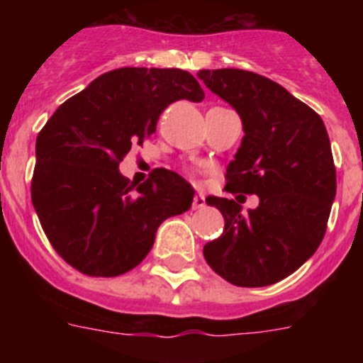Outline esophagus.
<instances>
[{"label":"esophagus","mask_w":363,"mask_h":363,"mask_svg":"<svg viewBox=\"0 0 363 363\" xmlns=\"http://www.w3.org/2000/svg\"><path fill=\"white\" fill-rule=\"evenodd\" d=\"M192 207H194V209H203V207H205V196H203V194H196V196H194V203H192Z\"/></svg>","instance_id":"obj_1"}]
</instances>
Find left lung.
Listing matches in <instances>:
<instances>
[{
    "instance_id": "left-lung-1",
    "label": "left lung",
    "mask_w": 363,
    "mask_h": 363,
    "mask_svg": "<svg viewBox=\"0 0 363 363\" xmlns=\"http://www.w3.org/2000/svg\"><path fill=\"white\" fill-rule=\"evenodd\" d=\"M205 86L238 112L245 136L227 165V189L256 194V209L209 196L225 227L203 247L214 272L240 287L277 284L316 252L336 196L322 118L281 85L240 69L200 70Z\"/></svg>"
}]
</instances>
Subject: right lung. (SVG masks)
I'll use <instances>...</instances> for the list:
<instances>
[{
    "label": "right lung",
    "instance_id": "1",
    "mask_svg": "<svg viewBox=\"0 0 363 363\" xmlns=\"http://www.w3.org/2000/svg\"><path fill=\"white\" fill-rule=\"evenodd\" d=\"M203 98L187 70L127 67L57 107L38 134L32 203L67 264L89 277H120L149 255L167 218L191 209L194 189L182 176L156 169L133 192L120 162L156 133L169 105Z\"/></svg>",
    "mask_w": 363,
    "mask_h": 363
}]
</instances>
